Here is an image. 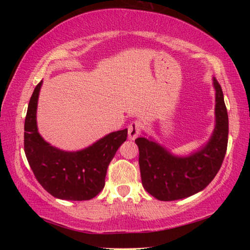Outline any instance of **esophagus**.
Wrapping results in <instances>:
<instances>
[{"mask_svg": "<svg viewBox=\"0 0 250 250\" xmlns=\"http://www.w3.org/2000/svg\"><path fill=\"white\" fill-rule=\"evenodd\" d=\"M140 129H141V124L138 121H133L128 125V137L130 140H134L135 138L140 134Z\"/></svg>", "mask_w": 250, "mask_h": 250, "instance_id": "obj_1", "label": "esophagus"}]
</instances>
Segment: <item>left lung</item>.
Returning a JSON list of instances; mask_svg holds the SVG:
<instances>
[{
    "label": "left lung",
    "mask_w": 250,
    "mask_h": 250,
    "mask_svg": "<svg viewBox=\"0 0 250 250\" xmlns=\"http://www.w3.org/2000/svg\"><path fill=\"white\" fill-rule=\"evenodd\" d=\"M213 83L216 124L202 149L188 156H176L149 139H135L142 185L159 201H176L201 192L222 167L228 142V115L221 84L215 78Z\"/></svg>",
    "instance_id": "left-lung-1"
}]
</instances>
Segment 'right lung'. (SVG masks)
<instances>
[{
  "label": "right lung",
  "mask_w": 250,
  "mask_h": 250,
  "mask_svg": "<svg viewBox=\"0 0 250 250\" xmlns=\"http://www.w3.org/2000/svg\"><path fill=\"white\" fill-rule=\"evenodd\" d=\"M41 82L29 100L24 125V151L36 180L50 195L88 201L103 191L109 163L126 140L128 129L105 135L86 149L67 152L50 146L37 130L36 110Z\"/></svg>",
  "instance_id": "1"
}]
</instances>
